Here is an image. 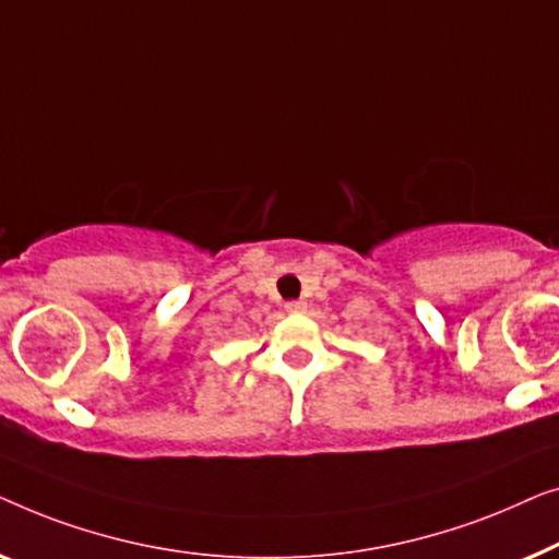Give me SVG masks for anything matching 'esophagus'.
Listing matches in <instances>:
<instances>
[{
	"label": "esophagus",
	"instance_id": "obj_1",
	"mask_svg": "<svg viewBox=\"0 0 559 559\" xmlns=\"http://www.w3.org/2000/svg\"><path fill=\"white\" fill-rule=\"evenodd\" d=\"M286 311L288 313H304L306 311V304L304 301H288L286 304Z\"/></svg>",
	"mask_w": 559,
	"mask_h": 559
}]
</instances>
